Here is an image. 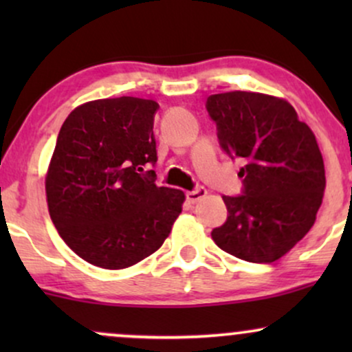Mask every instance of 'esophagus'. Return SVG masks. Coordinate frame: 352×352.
I'll return each mask as SVG.
<instances>
[{
	"label": "esophagus",
	"mask_w": 352,
	"mask_h": 352,
	"mask_svg": "<svg viewBox=\"0 0 352 352\" xmlns=\"http://www.w3.org/2000/svg\"><path fill=\"white\" fill-rule=\"evenodd\" d=\"M205 195H207V188L201 187V185H199V187H195L193 190H190V192H187V199H188L190 204H197V201H200Z\"/></svg>",
	"instance_id": "34e87169"
}]
</instances>
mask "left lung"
<instances>
[{
    "mask_svg": "<svg viewBox=\"0 0 352 352\" xmlns=\"http://www.w3.org/2000/svg\"><path fill=\"white\" fill-rule=\"evenodd\" d=\"M218 144L243 160L241 195H223L227 221L213 241L240 260L273 263L301 240L316 220L326 188L316 137L286 100L233 91L207 99Z\"/></svg>",
    "mask_w": 352,
    "mask_h": 352,
    "instance_id": "obj_1",
    "label": "left lung"
}]
</instances>
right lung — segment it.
<instances>
[{
	"label": "right lung",
	"instance_id": "right-lung-1",
	"mask_svg": "<svg viewBox=\"0 0 352 352\" xmlns=\"http://www.w3.org/2000/svg\"><path fill=\"white\" fill-rule=\"evenodd\" d=\"M155 100L99 99L60 127L46 177L50 215L87 263L132 266L162 246L182 212V190L157 187Z\"/></svg>",
	"mask_w": 352,
	"mask_h": 352
}]
</instances>
